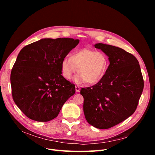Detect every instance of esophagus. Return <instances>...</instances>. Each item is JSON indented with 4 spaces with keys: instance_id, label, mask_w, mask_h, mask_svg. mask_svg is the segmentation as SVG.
Masks as SVG:
<instances>
[{
    "instance_id": "obj_1",
    "label": "esophagus",
    "mask_w": 155,
    "mask_h": 155,
    "mask_svg": "<svg viewBox=\"0 0 155 155\" xmlns=\"http://www.w3.org/2000/svg\"><path fill=\"white\" fill-rule=\"evenodd\" d=\"M80 87H79V86H78V85L75 86V91H76V92H80Z\"/></svg>"
}]
</instances>
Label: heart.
Returning <instances> with one entry per match:
<instances>
[{
	"mask_svg": "<svg viewBox=\"0 0 155 155\" xmlns=\"http://www.w3.org/2000/svg\"><path fill=\"white\" fill-rule=\"evenodd\" d=\"M107 68V57L103 53L88 48L73 52L70 57H64L61 62L62 75L70 80L78 71L75 77L77 84L88 82L96 84L104 77Z\"/></svg>",
	"mask_w": 155,
	"mask_h": 155,
	"instance_id": "1",
	"label": "heart"
}]
</instances>
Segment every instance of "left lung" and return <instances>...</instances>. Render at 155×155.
I'll return each mask as SVG.
<instances>
[{
  "label": "left lung",
  "instance_id": "obj_1",
  "mask_svg": "<svg viewBox=\"0 0 155 155\" xmlns=\"http://www.w3.org/2000/svg\"><path fill=\"white\" fill-rule=\"evenodd\" d=\"M95 48L109 58V65L97 84L81 89L84 112L88 123L109 129L131 116L142 94L144 81L137 60L123 49L103 43Z\"/></svg>",
  "mask_w": 155,
  "mask_h": 155
}]
</instances>
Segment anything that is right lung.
<instances>
[{
	"label": "right lung",
	"mask_w": 155,
	"mask_h": 155,
	"mask_svg": "<svg viewBox=\"0 0 155 155\" xmlns=\"http://www.w3.org/2000/svg\"><path fill=\"white\" fill-rule=\"evenodd\" d=\"M79 43L73 38H43L20 51L11 74L15 104L28 118L50 121L75 92L61 75V62Z\"/></svg>",
	"instance_id": "obj_1"
}]
</instances>
